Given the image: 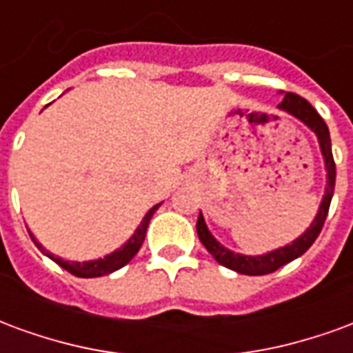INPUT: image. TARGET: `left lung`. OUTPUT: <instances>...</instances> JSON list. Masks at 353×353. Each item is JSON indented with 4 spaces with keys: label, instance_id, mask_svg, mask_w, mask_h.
<instances>
[{
    "label": "left lung",
    "instance_id": "left-lung-1",
    "mask_svg": "<svg viewBox=\"0 0 353 353\" xmlns=\"http://www.w3.org/2000/svg\"><path fill=\"white\" fill-rule=\"evenodd\" d=\"M278 109L281 111H288L289 115L296 117L299 121H303L308 128H310L316 136H318L319 149L323 154V161H325V170H327V187L323 200L319 204L318 215L316 219L312 221L308 229L304 230L301 236L293 240L291 244L278 248L274 252H268L265 255H242V253H234L227 250L225 245L219 244L214 238V234L208 230L206 221L202 214H199V221H196V232H199L200 242L204 244L208 252L214 255V259L219 265L227 266L230 270H234L238 274H245V276H263V274H270L274 270H278L280 266L288 265L296 257H301L308 248H310L316 238L319 236V232L323 229V223L329 214V206H331V199H333L334 192V179H336V168H334L333 161V151H331V136H329V128H327L325 121L319 117L316 109L312 108L308 101L301 98L299 94L285 92L283 94V100L278 103Z\"/></svg>",
    "mask_w": 353,
    "mask_h": 353
}]
</instances>
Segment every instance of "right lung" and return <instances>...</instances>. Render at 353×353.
I'll use <instances>...</instances> for the list:
<instances>
[{
	"label": "right lung",
	"mask_w": 353,
	"mask_h": 353,
	"mask_svg": "<svg viewBox=\"0 0 353 353\" xmlns=\"http://www.w3.org/2000/svg\"><path fill=\"white\" fill-rule=\"evenodd\" d=\"M161 204H157L153 206L143 217V221L139 223V227L136 229V232L132 234V238L123 245V248H119L113 253H109L105 255L103 259H96V261H85V263H77V261H64L60 259V257H54L52 253H49L45 248H43L37 240L34 238V234L30 232V236L34 240V244L39 248V252L45 253L49 259H52L57 265H60L64 270H68L73 276H77V278H98V276H105V274H111L119 270V268H123L124 265H128L132 261V257L139 252V248L143 244V240H145V232L147 227H149V221H151V217L154 215V212L159 210Z\"/></svg>",
	"instance_id": "1"
}]
</instances>
